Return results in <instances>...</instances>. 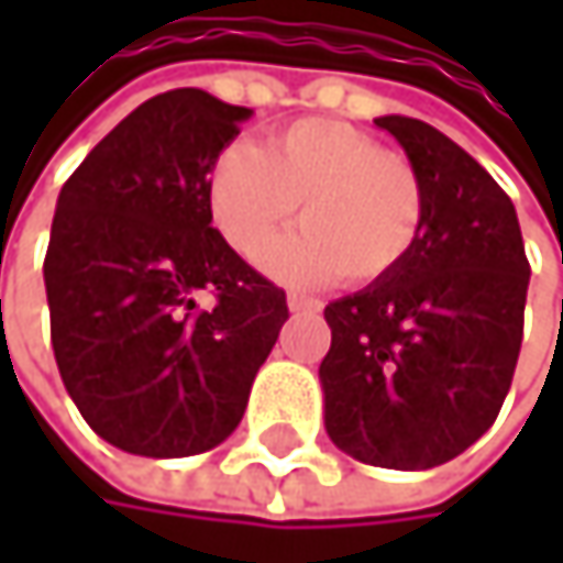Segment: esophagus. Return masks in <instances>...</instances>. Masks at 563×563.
I'll use <instances>...</instances> for the list:
<instances>
[{
    "label": "esophagus",
    "mask_w": 563,
    "mask_h": 563,
    "mask_svg": "<svg viewBox=\"0 0 563 563\" xmlns=\"http://www.w3.org/2000/svg\"><path fill=\"white\" fill-rule=\"evenodd\" d=\"M286 306H289V312H319L322 309V302L319 299H309V296H286Z\"/></svg>",
    "instance_id": "1"
}]
</instances>
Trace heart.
I'll use <instances>...</instances> for the list:
<instances>
[{"label": "heart", "instance_id": "1", "mask_svg": "<svg viewBox=\"0 0 563 563\" xmlns=\"http://www.w3.org/2000/svg\"><path fill=\"white\" fill-rule=\"evenodd\" d=\"M302 228L277 241L261 267L289 286L391 277L423 224L417 169L375 136L339 120H296L264 150L231 143L208 175V211L221 238L257 257L292 218Z\"/></svg>", "mask_w": 563, "mask_h": 563}]
</instances>
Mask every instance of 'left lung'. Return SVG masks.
Instances as JSON below:
<instances>
[{
  "mask_svg": "<svg viewBox=\"0 0 563 563\" xmlns=\"http://www.w3.org/2000/svg\"><path fill=\"white\" fill-rule=\"evenodd\" d=\"M423 185L410 257L325 306V433L368 466L433 470L470 450L511 388L528 261L515 205L423 120L378 117Z\"/></svg>",
  "mask_w": 563,
  "mask_h": 563,
  "instance_id": "8db88e82",
  "label": "left lung"
}]
</instances>
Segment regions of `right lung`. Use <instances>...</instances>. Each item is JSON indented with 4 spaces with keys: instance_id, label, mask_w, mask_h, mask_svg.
Returning <instances> with one entry per match:
<instances>
[{
    "instance_id": "1",
    "label": "right lung",
    "mask_w": 563,
    "mask_h": 563,
    "mask_svg": "<svg viewBox=\"0 0 563 563\" xmlns=\"http://www.w3.org/2000/svg\"><path fill=\"white\" fill-rule=\"evenodd\" d=\"M254 110L198 87L140 103L64 181L45 257L60 382L133 456L214 450L289 319L286 292L211 228L208 175ZM216 292L211 310L194 296Z\"/></svg>"
}]
</instances>
